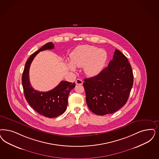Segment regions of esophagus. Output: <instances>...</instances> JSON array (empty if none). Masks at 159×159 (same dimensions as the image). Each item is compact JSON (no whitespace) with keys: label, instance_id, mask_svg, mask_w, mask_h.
<instances>
[{"label":"esophagus","instance_id":"esophagus-1","mask_svg":"<svg viewBox=\"0 0 159 159\" xmlns=\"http://www.w3.org/2000/svg\"><path fill=\"white\" fill-rule=\"evenodd\" d=\"M76 84L77 85H82L83 84V81L82 80L78 79L76 80Z\"/></svg>","mask_w":159,"mask_h":159}]
</instances>
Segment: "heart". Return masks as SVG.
Listing matches in <instances>:
<instances>
[{
	"mask_svg": "<svg viewBox=\"0 0 159 159\" xmlns=\"http://www.w3.org/2000/svg\"><path fill=\"white\" fill-rule=\"evenodd\" d=\"M107 58L106 52L98 49L90 45H82L77 47L70 55L71 63L69 69L75 71V67H82L84 73L89 77H94L103 70Z\"/></svg>",
	"mask_w": 159,
	"mask_h": 159,
	"instance_id": "heart-1",
	"label": "heart"
}]
</instances>
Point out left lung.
I'll return each instance as SVG.
<instances>
[{
  "instance_id": "left-lung-1",
  "label": "left lung",
  "mask_w": 159,
  "mask_h": 159,
  "mask_svg": "<svg viewBox=\"0 0 159 159\" xmlns=\"http://www.w3.org/2000/svg\"><path fill=\"white\" fill-rule=\"evenodd\" d=\"M84 81L88 107L96 115H106L126 104L133 87V74L127 57L116 49L108 66Z\"/></svg>"
}]
</instances>
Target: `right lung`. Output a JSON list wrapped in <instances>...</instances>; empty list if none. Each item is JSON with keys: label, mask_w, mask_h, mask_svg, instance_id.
<instances>
[{"label": "right lung", "mask_w": 159, "mask_h": 159, "mask_svg": "<svg viewBox=\"0 0 159 159\" xmlns=\"http://www.w3.org/2000/svg\"><path fill=\"white\" fill-rule=\"evenodd\" d=\"M53 49L54 44L49 42L31 55L26 63L22 78L24 94L28 103L39 114L49 118L56 117L65 111L69 94L75 87V83L67 81H61L53 89L46 92H39L32 87L29 76L32 61L40 52Z\"/></svg>", "instance_id": "obj_1"}]
</instances>
